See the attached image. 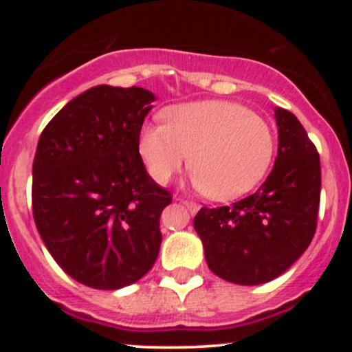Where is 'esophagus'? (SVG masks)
<instances>
[{
	"label": "esophagus",
	"mask_w": 352,
	"mask_h": 352,
	"mask_svg": "<svg viewBox=\"0 0 352 352\" xmlns=\"http://www.w3.org/2000/svg\"><path fill=\"white\" fill-rule=\"evenodd\" d=\"M177 200H179L182 205H185V207H187V210H188L190 213H197V212H199V204H195V201H193V200L182 199V197H180V199H177Z\"/></svg>",
	"instance_id": "34e87169"
}]
</instances>
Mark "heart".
<instances>
[{"mask_svg":"<svg viewBox=\"0 0 352 352\" xmlns=\"http://www.w3.org/2000/svg\"><path fill=\"white\" fill-rule=\"evenodd\" d=\"M164 124H144L139 152L157 184H168L192 157L193 184L225 200L253 188L274 155V132L265 117L228 100L167 107Z\"/></svg>","mask_w":352,"mask_h":352,"instance_id":"b5f03b06","label":"heart"}]
</instances>
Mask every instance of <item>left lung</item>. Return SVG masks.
<instances>
[{
  "label": "left lung",
  "mask_w": 352,
  "mask_h": 352,
  "mask_svg": "<svg viewBox=\"0 0 352 352\" xmlns=\"http://www.w3.org/2000/svg\"><path fill=\"white\" fill-rule=\"evenodd\" d=\"M278 155L256 192L227 207L200 208L193 227L208 268L243 286L278 278L305 253L316 232L321 164L296 116L274 109Z\"/></svg>",
  "instance_id": "left-lung-1"
}]
</instances>
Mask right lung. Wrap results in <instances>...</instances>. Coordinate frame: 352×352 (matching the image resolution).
<instances>
[{
    "label": "right lung",
    "mask_w": 352,
    "mask_h": 352,
    "mask_svg": "<svg viewBox=\"0 0 352 352\" xmlns=\"http://www.w3.org/2000/svg\"><path fill=\"white\" fill-rule=\"evenodd\" d=\"M155 96L87 89L44 127L33 162V217L47 252L76 281L119 289L159 256L160 213L172 201L145 170L139 132Z\"/></svg>",
    "instance_id": "add662e5"
}]
</instances>
